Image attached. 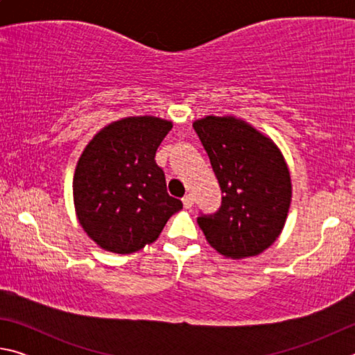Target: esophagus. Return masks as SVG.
Returning a JSON list of instances; mask_svg holds the SVG:
<instances>
[{
    "instance_id": "1",
    "label": "esophagus",
    "mask_w": 355,
    "mask_h": 355,
    "mask_svg": "<svg viewBox=\"0 0 355 355\" xmlns=\"http://www.w3.org/2000/svg\"><path fill=\"white\" fill-rule=\"evenodd\" d=\"M183 205H184V208H192V205H194V199H192V196L191 194H186L184 197H183Z\"/></svg>"
}]
</instances>
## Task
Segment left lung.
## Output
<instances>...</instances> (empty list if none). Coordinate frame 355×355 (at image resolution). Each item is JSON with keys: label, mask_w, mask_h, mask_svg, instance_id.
I'll list each match as a JSON object with an SVG mask.
<instances>
[{"label": "left lung", "mask_w": 355, "mask_h": 355, "mask_svg": "<svg viewBox=\"0 0 355 355\" xmlns=\"http://www.w3.org/2000/svg\"><path fill=\"white\" fill-rule=\"evenodd\" d=\"M222 191L220 208L200 214L207 241L228 258L255 257L279 238L291 203V177L277 146L235 117L192 125Z\"/></svg>", "instance_id": "1"}]
</instances>
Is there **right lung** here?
I'll return each instance as SVG.
<instances>
[{
    "instance_id": "1",
    "label": "right lung",
    "mask_w": 355,
    "mask_h": 355,
    "mask_svg": "<svg viewBox=\"0 0 355 355\" xmlns=\"http://www.w3.org/2000/svg\"><path fill=\"white\" fill-rule=\"evenodd\" d=\"M171 128L158 117H127L100 130L84 148L75 169L73 202L84 232L101 249L139 250L183 208L167 194L164 172L155 161Z\"/></svg>"
}]
</instances>
